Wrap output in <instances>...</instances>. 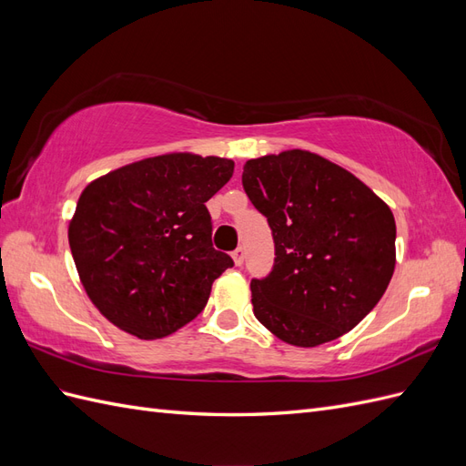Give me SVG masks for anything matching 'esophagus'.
<instances>
[{
  "instance_id": "1",
  "label": "esophagus",
  "mask_w": 466,
  "mask_h": 466,
  "mask_svg": "<svg viewBox=\"0 0 466 466\" xmlns=\"http://www.w3.org/2000/svg\"><path fill=\"white\" fill-rule=\"evenodd\" d=\"M231 257H233V260H235L237 266H243V262H245V250H243V247H237V248L231 252Z\"/></svg>"
}]
</instances>
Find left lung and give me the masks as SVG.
Listing matches in <instances>:
<instances>
[{
  "instance_id": "8db88e82",
  "label": "left lung",
  "mask_w": 466,
  "mask_h": 466,
  "mask_svg": "<svg viewBox=\"0 0 466 466\" xmlns=\"http://www.w3.org/2000/svg\"><path fill=\"white\" fill-rule=\"evenodd\" d=\"M243 188L276 248L272 272L250 281L255 317L299 348L350 332L394 272L390 208L346 168L303 149L247 161Z\"/></svg>"
}]
</instances>
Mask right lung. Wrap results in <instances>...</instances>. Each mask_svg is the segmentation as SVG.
Instances as JSON below:
<instances>
[{
	"instance_id": "obj_1",
	"label": "right lung",
	"mask_w": 466,
	"mask_h": 466,
	"mask_svg": "<svg viewBox=\"0 0 466 466\" xmlns=\"http://www.w3.org/2000/svg\"><path fill=\"white\" fill-rule=\"evenodd\" d=\"M235 163L167 153L126 165L81 192L69 248L89 299L112 324L144 340L198 317L233 258L211 245L206 202Z\"/></svg>"
}]
</instances>
